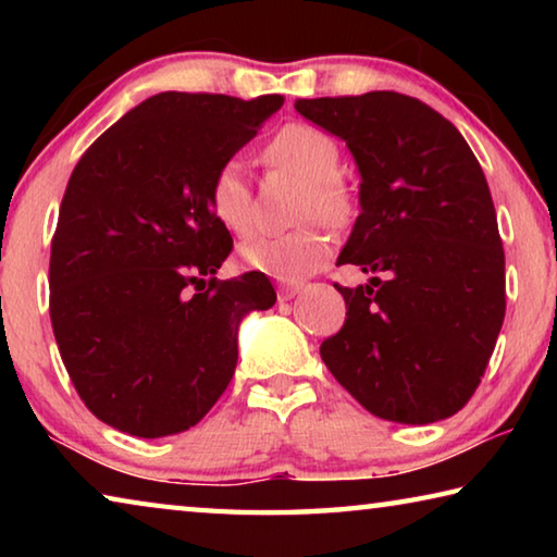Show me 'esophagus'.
Segmentation results:
<instances>
[{
  "instance_id": "34e87169",
  "label": "esophagus",
  "mask_w": 557,
  "mask_h": 557,
  "mask_svg": "<svg viewBox=\"0 0 557 557\" xmlns=\"http://www.w3.org/2000/svg\"><path fill=\"white\" fill-rule=\"evenodd\" d=\"M299 292H301L299 282H282V285L277 287V297H280V301H287L292 297H297Z\"/></svg>"
}]
</instances>
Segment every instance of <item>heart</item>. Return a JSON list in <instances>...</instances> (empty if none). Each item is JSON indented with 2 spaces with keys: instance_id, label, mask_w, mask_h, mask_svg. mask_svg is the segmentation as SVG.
Wrapping results in <instances>:
<instances>
[{
  "instance_id": "heart-1",
  "label": "heart",
  "mask_w": 557,
  "mask_h": 557,
  "mask_svg": "<svg viewBox=\"0 0 557 557\" xmlns=\"http://www.w3.org/2000/svg\"><path fill=\"white\" fill-rule=\"evenodd\" d=\"M262 154L270 164L297 174L305 188L299 191L297 219H319L342 228L354 219L356 199L351 186L338 176L342 149L322 127L289 122L268 139ZM206 201L225 231L248 235L252 228L250 186L238 159H225L209 178ZM243 262L262 275L295 282L312 275L329 258V238L317 221L297 225L282 235H260L243 245Z\"/></svg>"
}]
</instances>
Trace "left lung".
<instances>
[{
	"mask_svg": "<svg viewBox=\"0 0 557 557\" xmlns=\"http://www.w3.org/2000/svg\"><path fill=\"white\" fill-rule=\"evenodd\" d=\"M342 137L361 172V213L338 265L369 285H334L346 322L319 346L334 379L383 420L428 425L482 383L506 314L492 191L465 137L403 92L297 100Z\"/></svg>",
	"mask_w": 557,
	"mask_h": 557,
	"instance_id": "8db88e82",
	"label": "left lung"
}]
</instances>
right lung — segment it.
Wrapping results in <instances>:
<instances>
[{
	"instance_id": "1",
	"label": "right lung",
	"mask_w": 557,
	"mask_h": 557,
	"mask_svg": "<svg viewBox=\"0 0 557 557\" xmlns=\"http://www.w3.org/2000/svg\"><path fill=\"white\" fill-rule=\"evenodd\" d=\"M282 102L159 92L75 164L49 312L71 383L106 425L147 440L194 428L233 379L240 319L275 305L262 272L215 277L233 238L206 188Z\"/></svg>"
}]
</instances>
